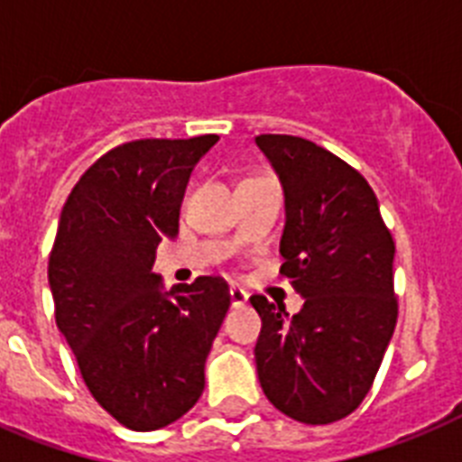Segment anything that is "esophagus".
<instances>
[{"label": "esophagus", "mask_w": 462, "mask_h": 462, "mask_svg": "<svg viewBox=\"0 0 462 462\" xmlns=\"http://www.w3.org/2000/svg\"><path fill=\"white\" fill-rule=\"evenodd\" d=\"M246 302H249V295H246L245 290L230 288V304H232V307L239 309V307H245Z\"/></svg>", "instance_id": "1"}]
</instances>
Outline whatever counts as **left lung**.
<instances>
[{
  "label": "left lung",
  "instance_id": "left-lung-1",
  "mask_svg": "<svg viewBox=\"0 0 462 462\" xmlns=\"http://www.w3.org/2000/svg\"><path fill=\"white\" fill-rule=\"evenodd\" d=\"M285 196L281 273L304 304L295 316L254 295L263 393L304 424L343 420L365 401L393 337L395 245L357 170L311 141L256 136Z\"/></svg>",
  "mask_w": 462,
  "mask_h": 462
}]
</instances>
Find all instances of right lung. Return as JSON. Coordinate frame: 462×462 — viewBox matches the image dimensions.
<instances>
[{
	"mask_svg": "<svg viewBox=\"0 0 462 462\" xmlns=\"http://www.w3.org/2000/svg\"><path fill=\"white\" fill-rule=\"evenodd\" d=\"M217 143L143 139L86 170L61 208L47 281L57 328L90 395L119 424L153 431L194 408L230 292L220 278L162 285L155 249L180 235L196 162Z\"/></svg>",
	"mask_w": 462,
	"mask_h": 462,
	"instance_id": "obj_1",
	"label": "right lung"
}]
</instances>
